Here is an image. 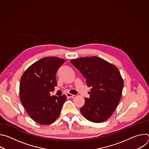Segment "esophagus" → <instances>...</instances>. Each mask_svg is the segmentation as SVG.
<instances>
[{
    "label": "esophagus",
    "mask_w": 149,
    "mask_h": 149,
    "mask_svg": "<svg viewBox=\"0 0 149 149\" xmlns=\"http://www.w3.org/2000/svg\"><path fill=\"white\" fill-rule=\"evenodd\" d=\"M66 95H67V97H70V98H73V97H74V95L71 94H70V93H67L66 94Z\"/></svg>",
    "instance_id": "1"
}]
</instances>
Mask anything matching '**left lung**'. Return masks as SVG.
Returning a JSON list of instances; mask_svg holds the SVG:
<instances>
[{"instance_id": "1", "label": "left lung", "mask_w": 149, "mask_h": 149, "mask_svg": "<svg viewBox=\"0 0 149 149\" xmlns=\"http://www.w3.org/2000/svg\"><path fill=\"white\" fill-rule=\"evenodd\" d=\"M72 64L87 79L91 87L90 97L84 98L80 109L82 116L94 123L107 120L120 101L124 86L119 70L114 65L97 57H82L71 59Z\"/></svg>"}]
</instances>
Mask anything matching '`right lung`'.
<instances>
[{
    "label": "right lung",
    "mask_w": 149,
    "mask_h": 149,
    "mask_svg": "<svg viewBox=\"0 0 149 149\" xmlns=\"http://www.w3.org/2000/svg\"><path fill=\"white\" fill-rule=\"evenodd\" d=\"M66 60L45 57L35 62L21 77L20 99L27 113L37 123L47 125L54 122L60 114L67 99L65 95H50L56 86V74Z\"/></svg>",
    "instance_id": "right-lung-1"
}]
</instances>
